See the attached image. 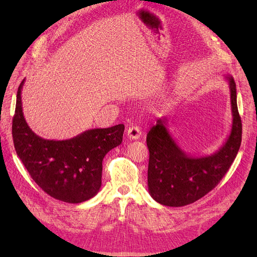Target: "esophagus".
Masks as SVG:
<instances>
[{
    "label": "esophagus",
    "mask_w": 257,
    "mask_h": 257,
    "mask_svg": "<svg viewBox=\"0 0 257 257\" xmlns=\"http://www.w3.org/2000/svg\"><path fill=\"white\" fill-rule=\"evenodd\" d=\"M142 136V130L139 126H131L127 129V137L130 140H139Z\"/></svg>",
    "instance_id": "esophagus-1"
}]
</instances>
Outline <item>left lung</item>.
<instances>
[{
    "mask_svg": "<svg viewBox=\"0 0 257 257\" xmlns=\"http://www.w3.org/2000/svg\"><path fill=\"white\" fill-rule=\"evenodd\" d=\"M230 89L232 127L220 149L210 155L192 156L176 144L168 130L169 119L163 116L147 134L149 149L148 190L158 203L180 207L204 197L232 165L241 142V119L236 104V86L231 76L225 77Z\"/></svg>",
    "mask_w": 257,
    "mask_h": 257,
    "instance_id": "8db88e82",
    "label": "left lung"
}]
</instances>
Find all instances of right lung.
Listing matches in <instances>:
<instances>
[{"label":"right lung","instance_id":"obj_1","mask_svg":"<svg viewBox=\"0 0 257 257\" xmlns=\"http://www.w3.org/2000/svg\"><path fill=\"white\" fill-rule=\"evenodd\" d=\"M17 94L12 138L18 156L36 184L51 197L81 203L96 196L102 184L104 156L123 141L125 126L90 129L65 141L45 140L24 117L22 88Z\"/></svg>","mask_w":257,"mask_h":257}]
</instances>
